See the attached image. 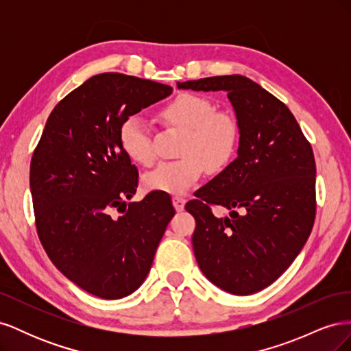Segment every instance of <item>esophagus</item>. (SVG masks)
<instances>
[{"label": "esophagus", "mask_w": 351, "mask_h": 351, "mask_svg": "<svg viewBox=\"0 0 351 351\" xmlns=\"http://www.w3.org/2000/svg\"><path fill=\"white\" fill-rule=\"evenodd\" d=\"M173 204H174V208L177 210H183L184 205H186V199L183 196H174L173 197Z\"/></svg>", "instance_id": "esophagus-1"}]
</instances>
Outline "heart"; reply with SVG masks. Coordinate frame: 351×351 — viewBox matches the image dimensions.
<instances>
[{
    "label": "heart",
    "instance_id": "obj_1",
    "mask_svg": "<svg viewBox=\"0 0 351 351\" xmlns=\"http://www.w3.org/2000/svg\"><path fill=\"white\" fill-rule=\"evenodd\" d=\"M159 117L167 125L184 132L178 149L182 158L161 162L146 173V189L183 193L199 182L206 165L221 169L236 155L240 142L237 119L230 111L215 110L204 95L180 93L159 111ZM120 143L133 162L147 167L155 161L152 136L142 117L132 115L123 121Z\"/></svg>",
    "mask_w": 351,
    "mask_h": 351
}]
</instances>
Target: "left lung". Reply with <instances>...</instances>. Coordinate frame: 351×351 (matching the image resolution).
Listing matches in <instances>:
<instances>
[{"label":"left lung","instance_id":"8db88e82","mask_svg":"<svg viewBox=\"0 0 351 351\" xmlns=\"http://www.w3.org/2000/svg\"><path fill=\"white\" fill-rule=\"evenodd\" d=\"M177 86L226 90L240 125L239 156L186 204L196 219L192 243L199 268L231 294L261 291L280 278L311 236L316 215L312 146L287 105L240 74ZM214 206L230 215L215 217Z\"/></svg>","mask_w":351,"mask_h":351}]
</instances>
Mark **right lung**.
I'll list each match as a JSON object with an SVG mask.
<instances>
[{"mask_svg":"<svg viewBox=\"0 0 351 351\" xmlns=\"http://www.w3.org/2000/svg\"><path fill=\"white\" fill-rule=\"evenodd\" d=\"M171 92L121 73L97 74L56 105L32 156L42 246L62 275L101 299L139 289L176 214L165 193L127 205L139 173L120 143L123 121Z\"/></svg>","mask_w":351,"mask_h":351,"instance_id":"add662e5","label":"right lung"}]
</instances>
